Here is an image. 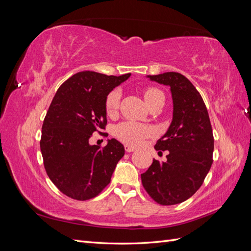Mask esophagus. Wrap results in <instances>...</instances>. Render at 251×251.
Segmentation results:
<instances>
[{
    "label": "esophagus",
    "mask_w": 251,
    "mask_h": 251,
    "mask_svg": "<svg viewBox=\"0 0 251 251\" xmlns=\"http://www.w3.org/2000/svg\"><path fill=\"white\" fill-rule=\"evenodd\" d=\"M125 150H126V151H127V153H131V151H135V148L132 147V146H127V144H126Z\"/></svg>",
    "instance_id": "34e87169"
}]
</instances>
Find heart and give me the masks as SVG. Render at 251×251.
<instances>
[{
  "label": "heart",
  "mask_w": 251,
  "mask_h": 251,
  "mask_svg": "<svg viewBox=\"0 0 251 251\" xmlns=\"http://www.w3.org/2000/svg\"><path fill=\"white\" fill-rule=\"evenodd\" d=\"M144 100L148 104V107L156 101L158 98L163 97V94L160 91L155 88H148L144 90ZM121 93L118 90H114L108 95L107 100H105V110L110 116L115 115L119 108V101H120ZM153 134L151 128L143 126L137 123H133V121H125L123 124H119L115 127V136L116 137L124 141L125 143L130 144V146H139L142 143V141L150 137Z\"/></svg>",
  "instance_id": "1"
}]
</instances>
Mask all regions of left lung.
Instances as JSON below:
<instances>
[{"label":"left lung","mask_w":251,"mask_h":251,"mask_svg":"<svg viewBox=\"0 0 251 251\" xmlns=\"http://www.w3.org/2000/svg\"><path fill=\"white\" fill-rule=\"evenodd\" d=\"M147 78L170 87L173 118L155 150L169 151L165 162L153 160L141 175L148 194L161 205L184 202L198 191L212 164L214 136L200 93L184 75L165 72Z\"/></svg>","instance_id":"1"}]
</instances>
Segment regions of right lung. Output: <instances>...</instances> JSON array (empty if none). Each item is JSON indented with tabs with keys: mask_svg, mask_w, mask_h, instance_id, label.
<instances>
[{
	"mask_svg": "<svg viewBox=\"0 0 251 251\" xmlns=\"http://www.w3.org/2000/svg\"><path fill=\"white\" fill-rule=\"evenodd\" d=\"M130 76L78 72L53 97L42 126V156L50 180L72 199L96 197L110 183L125 155V147L115 138L102 149L90 144V138L107 125L109 93Z\"/></svg>",
	"mask_w": 251,
	"mask_h": 251,
	"instance_id": "obj_1",
	"label": "right lung"
}]
</instances>
